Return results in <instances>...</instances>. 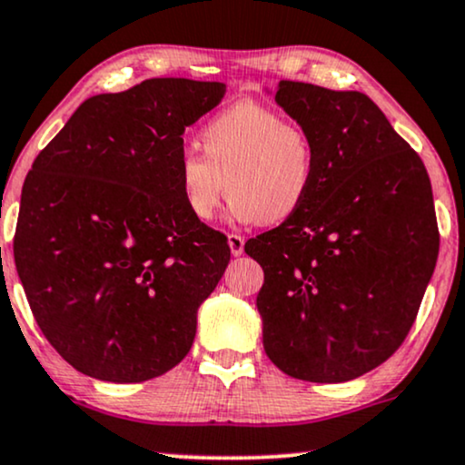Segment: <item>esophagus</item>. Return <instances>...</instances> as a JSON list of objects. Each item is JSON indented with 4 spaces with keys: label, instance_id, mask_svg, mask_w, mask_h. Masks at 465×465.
I'll return each instance as SVG.
<instances>
[{
    "label": "esophagus",
    "instance_id": "obj_1",
    "mask_svg": "<svg viewBox=\"0 0 465 465\" xmlns=\"http://www.w3.org/2000/svg\"><path fill=\"white\" fill-rule=\"evenodd\" d=\"M227 242H229V249H232L233 257L242 255V251H244V238L242 236H238V233H229Z\"/></svg>",
    "mask_w": 465,
    "mask_h": 465
}]
</instances>
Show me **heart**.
<instances>
[{
  "label": "heart",
  "instance_id": "obj_1",
  "mask_svg": "<svg viewBox=\"0 0 465 465\" xmlns=\"http://www.w3.org/2000/svg\"><path fill=\"white\" fill-rule=\"evenodd\" d=\"M197 152L178 161L180 197L195 221H213L223 193L236 221L281 225L293 219L315 184L311 134L279 111L240 101L210 117Z\"/></svg>",
  "mask_w": 465,
  "mask_h": 465
}]
</instances>
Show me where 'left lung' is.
<instances>
[{
	"label": "left lung",
	"mask_w": 465,
	"mask_h": 465,
	"mask_svg": "<svg viewBox=\"0 0 465 465\" xmlns=\"http://www.w3.org/2000/svg\"><path fill=\"white\" fill-rule=\"evenodd\" d=\"M274 101L311 134L301 213L244 244L263 268V350L296 380L339 384L395 354L438 262L420 156L367 94L281 81Z\"/></svg>",
	"instance_id": "obj_1"
}]
</instances>
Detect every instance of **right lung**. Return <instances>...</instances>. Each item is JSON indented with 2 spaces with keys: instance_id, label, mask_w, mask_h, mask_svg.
I'll return each instance as SVG.
<instances>
[{
  "instance_id": "1",
  "label": "right lung",
  "mask_w": 465,
  "mask_h": 465,
  "mask_svg": "<svg viewBox=\"0 0 465 465\" xmlns=\"http://www.w3.org/2000/svg\"><path fill=\"white\" fill-rule=\"evenodd\" d=\"M225 84L148 79L87 98L36 156L21 193L15 263L46 341L76 371L133 384L189 354L229 244L186 213V126Z\"/></svg>"
}]
</instances>
